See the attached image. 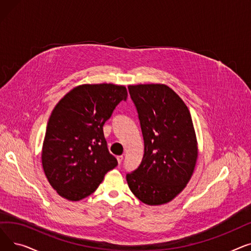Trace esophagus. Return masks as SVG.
<instances>
[{
	"label": "esophagus",
	"mask_w": 251,
	"mask_h": 251,
	"mask_svg": "<svg viewBox=\"0 0 251 251\" xmlns=\"http://www.w3.org/2000/svg\"><path fill=\"white\" fill-rule=\"evenodd\" d=\"M117 161H118L119 165H121V163H122V161H123V155H118V156H117Z\"/></svg>",
	"instance_id": "obj_1"
}]
</instances>
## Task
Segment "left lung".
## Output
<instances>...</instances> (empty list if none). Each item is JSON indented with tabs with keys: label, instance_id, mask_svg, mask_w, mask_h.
I'll return each mask as SVG.
<instances>
[{
	"label": "left lung",
	"instance_id": "obj_1",
	"mask_svg": "<svg viewBox=\"0 0 251 251\" xmlns=\"http://www.w3.org/2000/svg\"><path fill=\"white\" fill-rule=\"evenodd\" d=\"M144 142L140 165L126 175L142 202L167 203L190 180L197 159L196 137L188 108L164 84L129 85Z\"/></svg>",
	"mask_w": 251,
	"mask_h": 251
}]
</instances>
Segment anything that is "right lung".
I'll return each mask as SVG.
<instances>
[{
	"label": "right lung",
	"instance_id": "1",
	"mask_svg": "<svg viewBox=\"0 0 251 251\" xmlns=\"http://www.w3.org/2000/svg\"><path fill=\"white\" fill-rule=\"evenodd\" d=\"M127 99V89L111 83L73 88L52 110L47 125L42 162L59 195L77 201L94 193L104 175L117 167L102 126Z\"/></svg>",
	"mask_w": 251,
	"mask_h": 251
}]
</instances>
